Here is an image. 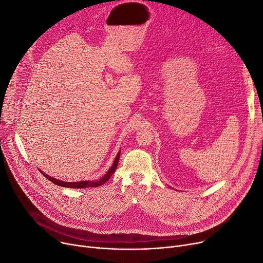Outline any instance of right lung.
<instances>
[{
    "label": "right lung",
    "instance_id": "right-lung-1",
    "mask_svg": "<svg viewBox=\"0 0 263 263\" xmlns=\"http://www.w3.org/2000/svg\"><path fill=\"white\" fill-rule=\"evenodd\" d=\"M119 158H120V151L118 153L117 157L115 158V161L112 165V167L109 168V171L105 174L104 177H102L101 179H99V180H96V181H79V182H65V181H61V180H58V179H54L48 175H46L45 173H43L40 171V173H43V175L49 179V180L51 182H53L54 184H58L60 186H65V187H73V189H85V187H97V186H100L102 184H104L108 179L112 177V175L115 173L116 168H117V165H118V161H119Z\"/></svg>",
    "mask_w": 263,
    "mask_h": 263
}]
</instances>
